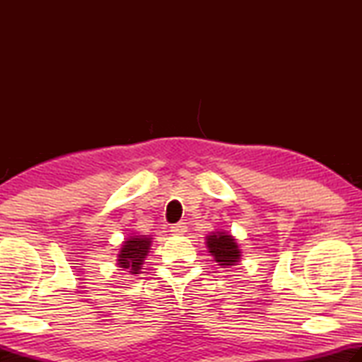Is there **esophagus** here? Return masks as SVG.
<instances>
[{
	"mask_svg": "<svg viewBox=\"0 0 362 362\" xmlns=\"http://www.w3.org/2000/svg\"><path fill=\"white\" fill-rule=\"evenodd\" d=\"M170 231L174 233V235H183V233L187 231V225L183 222H179V223H174L173 226H170Z\"/></svg>",
	"mask_w": 362,
	"mask_h": 362,
	"instance_id": "1",
	"label": "esophagus"
}]
</instances>
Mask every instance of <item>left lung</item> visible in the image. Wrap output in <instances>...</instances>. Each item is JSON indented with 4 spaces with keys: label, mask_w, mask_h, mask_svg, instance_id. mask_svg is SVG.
<instances>
[{
    "label": "left lung",
    "mask_w": 362,
    "mask_h": 362,
    "mask_svg": "<svg viewBox=\"0 0 362 362\" xmlns=\"http://www.w3.org/2000/svg\"><path fill=\"white\" fill-rule=\"evenodd\" d=\"M207 247L209 252L214 255L216 262L222 267H230L240 260V249L235 243V238L225 233H214L207 238Z\"/></svg>",
    "instance_id": "left-lung-1"
}]
</instances>
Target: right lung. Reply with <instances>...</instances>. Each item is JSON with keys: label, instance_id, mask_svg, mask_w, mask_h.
I'll return each instance as SVG.
<instances>
[{"label": "right lung", "instance_id": "1", "mask_svg": "<svg viewBox=\"0 0 362 362\" xmlns=\"http://www.w3.org/2000/svg\"><path fill=\"white\" fill-rule=\"evenodd\" d=\"M151 238L144 236H131L129 240L124 241L118 254V265L124 269H129L131 274H137L140 267L144 265L145 255L150 250Z\"/></svg>", "mask_w": 362, "mask_h": 362}]
</instances>
